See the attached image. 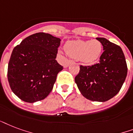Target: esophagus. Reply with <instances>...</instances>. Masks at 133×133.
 Instances as JSON below:
<instances>
[{"label":"esophagus","mask_w":133,"mask_h":133,"mask_svg":"<svg viewBox=\"0 0 133 133\" xmlns=\"http://www.w3.org/2000/svg\"><path fill=\"white\" fill-rule=\"evenodd\" d=\"M72 62V61H71V60H69V61H67L66 62L65 64H64V67H68V66H69V65Z\"/></svg>","instance_id":"esophagus-1"}]
</instances>
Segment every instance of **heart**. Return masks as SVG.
<instances>
[{"label":"heart","mask_w":133,"mask_h":133,"mask_svg":"<svg viewBox=\"0 0 133 133\" xmlns=\"http://www.w3.org/2000/svg\"><path fill=\"white\" fill-rule=\"evenodd\" d=\"M66 51L70 57L78 59L85 64H90L96 61L102 51V44L98 40H75L66 42ZM61 52V50H59Z\"/></svg>","instance_id":"1"}]
</instances>
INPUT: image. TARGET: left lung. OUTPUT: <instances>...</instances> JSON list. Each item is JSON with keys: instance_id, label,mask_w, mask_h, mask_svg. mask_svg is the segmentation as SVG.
<instances>
[{"instance_id": "left-lung-1", "label": "left lung", "mask_w": 133, "mask_h": 133, "mask_svg": "<svg viewBox=\"0 0 133 133\" xmlns=\"http://www.w3.org/2000/svg\"><path fill=\"white\" fill-rule=\"evenodd\" d=\"M103 47L99 62L80 66L75 82L82 95L92 101L105 102L120 91L127 76L128 68L123 50L105 38L98 37Z\"/></svg>"}]
</instances>
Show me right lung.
I'll use <instances>...</instances> for the list:
<instances>
[{"label": "right lung", "instance_id": "obj_1", "mask_svg": "<svg viewBox=\"0 0 133 133\" xmlns=\"http://www.w3.org/2000/svg\"><path fill=\"white\" fill-rule=\"evenodd\" d=\"M61 39L48 33L28 37L13 49L8 78L13 93L27 103L44 99L63 66L55 59Z\"/></svg>", "mask_w": 133, "mask_h": 133}]
</instances>
